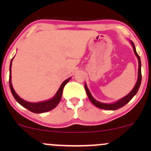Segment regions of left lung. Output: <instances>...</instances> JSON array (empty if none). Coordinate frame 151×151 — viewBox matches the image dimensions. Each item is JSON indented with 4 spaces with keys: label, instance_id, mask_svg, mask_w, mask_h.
Masks as SVG:
<instances>
[{
    "label": "left lung",
    "instance_id": "1",
    "mask_svg": "<svg viewBox=\"0 0 151 151\" xmlns=\"http://www.w3.org/2000/svg\"><path fill=\"white\" fill-rule=\"evenodd\" d=\"M130 43L132 45V47L133 49V52H134V54L136 55V56L138 58V79H137V81L135 84L133 89L131 90L130 92L128 93L127 95H126L125 96H124L123 98L117 100V101L112 102V103H104V102L99 101L95 99L93 97V96L91 95V92L89 91V89H88L87 85L85 83L84 84V86H85V90L86 94H87L88 97H89V100L91 101V103L93 104V105L96 106L98 108L101 109H105V110H116L118 109H120L121 107H123L124 106H125L126 104H128L129 102L132 99V98L136 94L137 92H138V89H139L140 85H141V58H140L139 55H138L136 52V47H135L134 44L131 40H130Z\"/></svg>",
    "mask_w": 151,
    "mask_h": 151
}]
</instances>
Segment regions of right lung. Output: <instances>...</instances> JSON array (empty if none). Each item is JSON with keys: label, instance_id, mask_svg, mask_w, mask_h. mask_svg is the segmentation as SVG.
<instances>
[{"label": "right lung", "instance_id": "1", "mask_svg": "<svg viewBox=\"0 0 151 151\" xmlns=\"http://www.w3.org/2000/svg\"><path fill=\"white\" fill-rule=\"evenodd\" d=\"M15 57H13V59L10 61V76H9V84H10V89L11 91L12 94H13V97L15 98V99L22 106L25 107V109H28L30 111L33 112L35 114H41V113H45V112H47L49 111H51L52 109H55L57 106L58 105V104L60 103V100H61L62 95V91H63L64 86L66 85L67 83H68V81L70 80L71 78L70 77L68 79H67L65 80L62 83L61 86H60L59 89L58 90L56 93L54 95L53 97L48 100H45V101H39V102H30L27 101L25 100L22 99V98H20L18 96V93L15 92V89H13V84H12V81H11V67H12V62H13V58Z\"/></svg>", "mask_w": 151, "mask_h": 151}]
</instances>
